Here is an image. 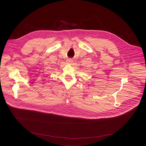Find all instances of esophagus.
<instances>
[{"label": "esophagus", "instance_id": "obj_1", "mask_svg": "<svg viewBox=\"0 0 146 146\" xmlns=\"http://www.w3.org/2000/svg\"><path fill=\"white\" fill-rule=\"evenodd\" d=\"M72 62H73V60H72L71 59H69L67 61V63L68 64H71Z\"/></svg>", "mask_w": 146, "mask_h": 146}]
</instances>
